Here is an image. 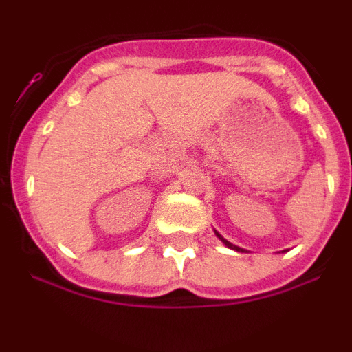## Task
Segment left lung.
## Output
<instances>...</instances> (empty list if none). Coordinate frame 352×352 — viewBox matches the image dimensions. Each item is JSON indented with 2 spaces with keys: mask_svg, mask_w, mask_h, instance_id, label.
Segmentation results:
<instances>
[{
  "mask_svg": "<svg viewBox=\"0 0 352 352\" xmlns=\"http://www.w3.org/2000/svg\"><path fill=\"white\" fill-rule=\"evenodd\" d=\"M214 234H217V238H219L220 239V241H222V243L223 245H226V247L227 248H231V250H236V252H241V250H243V248H239V247H236V245H232L231 243V241H227V239L226 238H223V236L222 234H219V232H217V231H214ZM285 252V250H284Z\"/></svg>",
  "mask_w": 352,
  "mask_h": 352,
  "instance_id": "left-lung-1",
  "label": "left lung"
}]
</instances>
